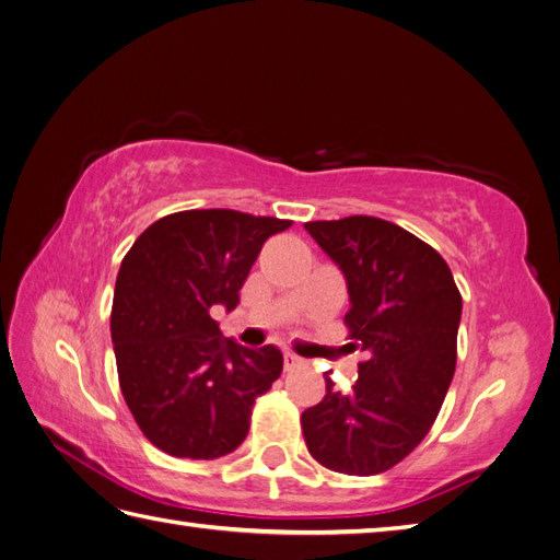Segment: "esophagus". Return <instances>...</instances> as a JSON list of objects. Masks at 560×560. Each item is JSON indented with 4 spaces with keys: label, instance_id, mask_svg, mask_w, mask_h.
Instances as JSON below:
<instances>
[{
    "label": "esophagus",
    "instance_id": "1",
    "mask_svg": "<svg viewBox=\"0 0 560 560\" xmlns=\"http://www.w3.org/2000/svg\"><path fill=\"white\" fill-rule=\"evenodd\" d=\"M301 364H303V360L296 358L294 352H284V369H287V371H292V369H296V366H301Z\"/></svg>",
    "mask_w": 560,
    "mask_h": 560
}]
</instances>
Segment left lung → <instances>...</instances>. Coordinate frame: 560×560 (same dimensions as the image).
<instances>
[{"instance_id": "left-lung-1", "label": "left lung", "mask_w": 560, "mask_h": 560, "mask_svg": "<svg viewBox=\"0 0 560 560\" xmlns=\"http://www.w3.org/2000/svg\"><path fill=\"white\" fill-rule=\"evenodd\" d=\"M343 270L348 338L366 352L350 393L334 389L301 413L315 460L371 477L409 455L442 409L457 358L463 296L434 247L378 217L303 224Z\"/></svg>"}]
</instances>
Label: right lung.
<instances>
[{"label":"right lung","instance_id":"right-lung-1","mask_svg":"<svg viewBox=\"0 0 560 560\" xmlns=\"http://www.w3.org/2000/svg\"><path fill=\"white\" fill-rule=\"evenodd\" d=\"M290 226L238 210H184L151 224L124 257L109 322L118 385L163 453L214 460L235 451L254 401L280 378L282 352L222 338L210 308H235L264 243Z\"/></svg>","mask_w":560,"mask_h":560}]
</instances>
